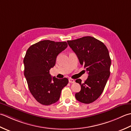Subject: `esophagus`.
<instances>
[{
	"label": "esophagus",
	"mask_w": 131,
	"mask_h": 131,
	"mask_svg": "<svg viewBox=\"0 0 131 131\" xmlns=\"http://www.w3.org/2000/svg\"><path fill=\"white\" fill-rule=\"evenodd\" d=\"M68 80H69V83H74V80L73 79H69Z\"/></svg>",
	"instance_id": "1"
}]
</instances>
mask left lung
I'll return each instance as SVG.
<instances>
[{
  "instance_id": "obj_1",
  "label": "left lung",
  "mask_w": 131,
  "mask_h": 131,
  "mask_svg": "<svg viewBox=\"0 0 131 131\" xmlns=\"http://www.w3.org/2000/svg\"><path fill=\"white\" fill-rule=\"evenodd\" d=\"M67 42L89 75L83 83L80 79L76 80L81 85V90L76 93L75 97L81 103H92L102 93L110 76L111 59L108 50L103 42L90 36Z\"/></svg>"
}]
</instances>
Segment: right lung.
I'll return each instance as SVG.
<instances>
[{
  "label": "right lung",
  "instance_id": "add662e5",
  "mask_svg": "<svg viewBox=\"0 0 131 131\" xmlns=\"http://www.w3.org/2000/svg\"><path fill=\"white\" fill-rule=\"evenodd\" d=\"M67 46L66 42L43 40L31 45L26 52L24 76L31 94L42 105L57 102L63 88L68 83L67 78L59 79L50 74L57 56Z\"/></svg>",
  "mask_w": 131,
  "mask_h": 131
}]
</instances>
